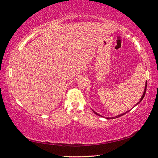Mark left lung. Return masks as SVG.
<instances>
[{
    "mask_svg": "<svg viewBox=\"0 0 158 158\" xmlns=\"http://www.w3.org/2000/svg\"><path fill=\"white\" fill-rule=\"evenodd\" d=\"M146 87H147V82L146 83V85H145V89H144V91H143V95L142 96H141V100H139V102L137 104V105H139V104L140 103V102L141 101V100H143V98H144V96H145V94H146ZM135 105V106H136ZM128 111H127V112H125V113H124V114H121V115H118V116H116V117H114V118H118V117H120V116H123V115H124V114H126V113H127V112ZM93 112H94V113L95 114H97V115H98V116H100V114H98V113H96V112L95 111H93ZM107 118V119H109V118Z\"/></svg>",
    "mask_w": 158,
    "mask_h": 158,
    "instance_id": "obj_1",
    "label": "left lung"
}]
</instances>
